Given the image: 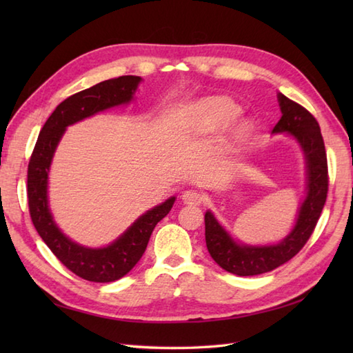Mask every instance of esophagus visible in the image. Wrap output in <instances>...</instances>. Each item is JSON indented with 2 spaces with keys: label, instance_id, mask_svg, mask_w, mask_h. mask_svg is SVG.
<instances>
[{
  "label": "esophagus",
  "instance_id": "34e87169",
  "mask_svg": "<svg viewBox=\"0 0 353 353\" xmlns=\"http://www.w3.org/2000/svg\"><path fill=\"white\" fill-rule=\"evenodd\" d=\"M182 200L185 205H191V206H197L203 201V194L197 190H188L182 194Z\"/></svg>",
  "mask_w": 353,
  "mask_h": 353
}]
</instances>
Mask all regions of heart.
<instances>
[{"label": "heart", "mask_w": 353, "mask_h": 353, "mask_svg": "<svg viewBox=\"0 0 353 353\" xmlns=\"http://www.w3.org/2000/svg\"><path fill=\"white\" fill-rule=\"evenodd\" d=\"M239 114H241L239 106H236L235 103H232L226 99H209L201 101L196 108V112H194V115H196L200 125L205 127L208 130L219 129V127L232 123L235 118L239 117ZM247 130H249L247 124H241L235 130L234 138L241 139L247 133Z\"/></svg>", "instance_id": "obj_1"}]
</instances>
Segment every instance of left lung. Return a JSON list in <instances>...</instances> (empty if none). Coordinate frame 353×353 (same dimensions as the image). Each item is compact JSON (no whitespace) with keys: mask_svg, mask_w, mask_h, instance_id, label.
<instances>
[{"mask_svg":"<svg viewBox=\"0 0 353 353\" xmlns=\"http://www.w3.org/2000/svg\"><path fill=\"white\" fill-rule=\"evenodd\" d=\"M282 117L273 133L287 132L301 144L308 170V192L299 209L294 229L274 245H244L235 243L215 220L212 212L205 214L206 247L212 259L223 270L236 276L262 274L288 262L303 249V245L317 226L327 197V159L320 125L308 110L290 100L283 94L277 95Z\"/></svg>","mask_w":353,"mask_h":353,"instance_id":"8db88e82","label":"left lung"}]
</instances>
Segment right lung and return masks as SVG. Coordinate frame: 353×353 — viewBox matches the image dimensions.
I'll use <instances>...</instances> for the list:
<instances>
[{
  "instance_id": "1",
  "label": "right lung",
  "mask_w": 353,
  "mask_h": 353,
  "mask_svg": "<svg viewBox=\"0 0 353 353\" xmlns=\"http://www.w3.org/2000/svg\"><path fill=\"white\" fill-rule=\"evenodd\" d=\"M139 81L141 77L138 76H123L104 80L68 97L43 124L28 162V211L37 234L70 272L91 282H114L129 273L144 254L156 224L171 211L176 197L165 200L162 205L141 215L110 245L103 249H89L66 238L52 220L47 196L50 165L66 127L95 115L97 112L129 103Z\"/></svg>"
}]
</instances>
